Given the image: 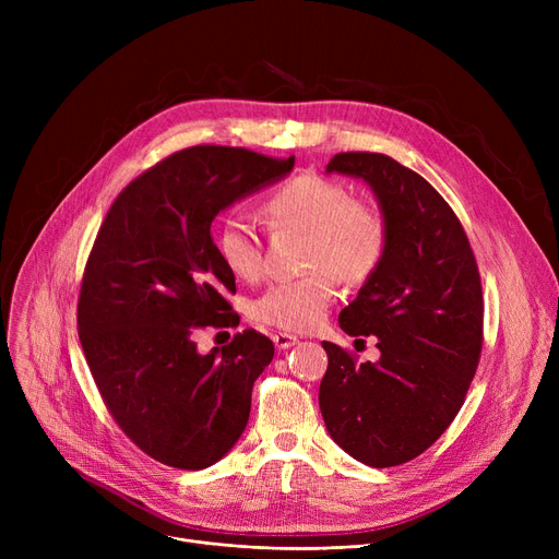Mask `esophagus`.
<instances>
[{
	"label": "esophagus",
	"instance_id": "esophagus-1",
	"mask_svg": "<svg viewBox=\"0 0 559 559\" xmlns=\"http://www.w3.org/2000/svg\"><path fill=\"white\" fill-rule=\"evenodd\" d=\"M274 344H276V348H289V346H295L297 342H299V337L297 335H289V333H276L274 337Z\"/></svg>",
	"mask_w": 559,
	"mask_h": 559
}]
</instances>
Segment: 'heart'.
<instances>
[{
  "instance_id": "obj_1",
  "label": "heart",
  "mask_w": 559,
  "mask_h": 559,
  "mask_svg": "<svg viewBox=\"0 0 559 559\" xmlns=\"http://www.w3.org/2000/svg\"><path fill=\"white\" fill-rule=\"evenodd\" d=\"M262 213L274 228L306 233V267L314 270L304 278L272 285L253 301V319L267 326L314 329L337 299V278L346 285H365L388 255L385 217L373 205L354 201L344 186L317 174H299L278 186L264 199ZM217 251L235 278L260 276L262 247L247 219L230 217L222 224Z\"/></svg>"
}]
</instances>
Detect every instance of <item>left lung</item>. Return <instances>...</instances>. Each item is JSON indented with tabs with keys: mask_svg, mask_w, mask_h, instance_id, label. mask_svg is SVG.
<instances>
[{
	"mask_svg": "<svg viewBox=\"0 0 559 559\" xmlns=\"http://www.w3.org/2000/svg\"><path fill=\"white\" fill-rule=\"evenodd\" d=\"M326 171L365 181L388 222V255L340 312L348 335H376L380 358L356 362L324 342L319 385L333 442L383 468L421 455L460 407L483 348V287L466 233L424 176L390 156L337 154Z\"/></svg>",
	"mask_w": 559,
	"mask_h": 559,
	"instance_id": "1",
	"label": "left lung"
}]
</instances>
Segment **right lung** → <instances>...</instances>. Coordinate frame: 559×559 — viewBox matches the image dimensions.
I'll return each instance as SVG.
<instances>
[{
  "mask_svg": "<svg viewBox=\"0 0 559 559\" xmlns=\"http://www.w3.org/2000/svg\"><path fill=\"white\" fill-rule=\"evenodd\" d=\"M287 160L199 144L140 174L97 233L79 297V337L112 419L154 460L197 472L238 442L274 344L255 331L199 354L203 326H238L235 276L213 219L292 171Z\"/></svg>",
  "mask_w": 559,
  "mask_h": 559,
  "instance_id": "obj_1",
  "label": "right lung"
}]
</instances>
